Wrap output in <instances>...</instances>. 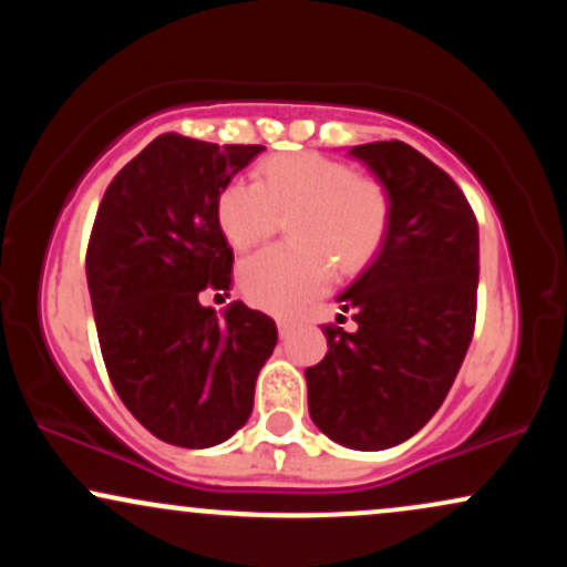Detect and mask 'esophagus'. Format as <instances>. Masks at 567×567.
<instances>
[{
  "mask_svg": "<svg viewBox=\"0 0 567 567\" xmlns=\"http://www.w3.org/2000/svg\"><path fill=\"white\" fill-rule=\"evenodd\" d=\"M277 330H279V338H288L292 333V324L288 320H279Z\"/></svg>",
  "mask_w": 567,
  "mask_h": 567,
  "instance_id": "1",
  "label": "esophagus"
}]
</instances>
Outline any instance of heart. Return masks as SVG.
Instances as JSON below:
<instances>
[{"instance_id":"1","label":"heart","mask_w":567,"mask_h":567,"mask_svg":"<svg viewBox=\"0 0 567 567\" xmlns=\"http://www.w3.org/2000/svg\"><path fill=\"white\" fill-rule=\"evenodd\" d=\"M279 216H292L296 245L266 247L239 264L237 282L252 306L290 315L338 275H360L389 231V194L347 162L317 152L277 154L261 162L258 184L234 178L220 188L216 220L237 252L271 237Z\"/></svg>"}]
</instances>
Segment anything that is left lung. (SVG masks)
Segmentation results:
<instances>
[{
    "instance_id": "left-lung-1",
    "label": "left lung",
    "mask_w": 567,
    "mask_h": 567,
    "mask_svg": "<svg viewBox=\"0 0 567 567\" xmlns=\"http://www.w3.org/2000/svg\"><path fill=\"white\" fill-rule=\"evenodd\" d=\"M349 157L386 188L389 231L338 296L357 330L322 328L328 354L303 375L322 434L351 451H386L437 413L458 375L474 333L480 231L451 175L408 143L351 146Z\"/></svg>"
}]
</instances>
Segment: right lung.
<instances>
[{"mask_svg": "<svg viewBox=\"0 0 567 567\" xmlns=\"http://www.w3.org/2000/svg\"><path fill=\"white\" fill-rule=\"evenodd\" d=\"M264 146L159 135L109 184L87 247V288L109 379L154 437L213 447L252 413L277 324L202 290H229L234 252L216 199Z\"/></svg>", "mask_w": 567, "mask_h": 567, "instance_id": "right-lung-1", "label": "right lung"}]
</instances>
